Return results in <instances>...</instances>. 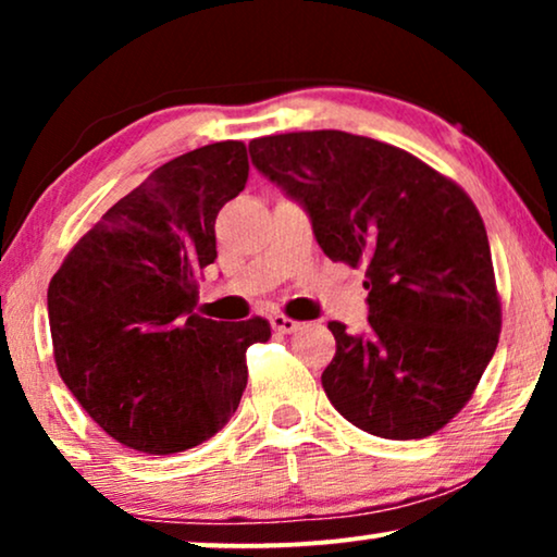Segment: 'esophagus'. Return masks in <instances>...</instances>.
I'll return each mask as SVG.
<instances>
[{
	"mask_svg": "<svg viewBox=\"0 0 557 557\" xmlns=\"http://www.w3.org/2000/svg\"><path fill=\"white\" fill-rule=\"evenodd\" d=\"M271 326L281 334H292V332L299 330V322H296V319H292V317H286V314H271Z\"/></svg>",
	"mask_w": 557,
	"mask_h": 557,
	"instance_id": "esophagus-1",
	"label": "esophagus"
}]
</instances>
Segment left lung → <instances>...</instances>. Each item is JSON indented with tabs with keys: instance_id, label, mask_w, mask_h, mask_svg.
I'll list each match as a JSON object with an SVG mask.
<instances>
[{
	"instance_id": "left-lung-1",
	"label": "left lung",
	"mask_w": 557,
	"mask_h": 557,
	"mask_svg": "<svg viewBox=\"0 0 557 557\" xmlns=\"http://www.w3.org/2000/svg\"><path fill=\"white\" fill-rule=\"evenodd\" d=\"M250 159L307 208L334 263L364 265L370 330L330 322L322 372L332 406L380 438H425L474 395L502 330L484 220L471 197L393 144L292 132L248 144Z\"/></svg>"
}]
</instances>
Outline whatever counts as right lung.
<instances>
[{
    "label": "right lung",
    "mask_w": 557,
    "mask_h": 557,
    "mask_svg": "<svg viewBox=\"0 0 557 557\" xmlns=\"http://www.w3.org/2000/svg\"><path fill=\"white\" fill-rule=\"evenodd\" d=\"M246 180L243 141L174 157L121 197L50 281L60 377L134 451L166 456L215 436L246 391V349L271 337L263 317L193 311L197 276L218 258V212Z\"/></svg>",
    "instance_id": "add662e5"
}]
</instances>
